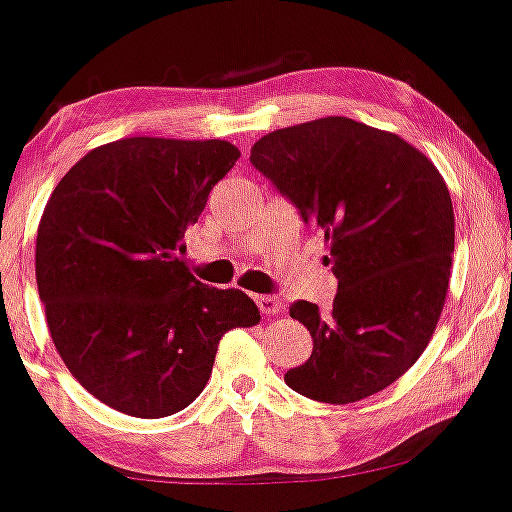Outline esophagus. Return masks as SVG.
Masks as SVG:
<instances>
[{
	"instance_id": "1",
	"label": "esophagus",
	"mask_w": 512,
	"mask_h": 512,
	"mask_svg": "<svg viewBox=\"0 0 512 512\" xmlns=\"http://www.w3.org/2000/svg\"><path fill=\"white\" fill-rule=\"evenodd\" d=\"M257 307H260L262 315H279V312L283 310L279 295H257Z\"/></svg>"
}]
</instances>
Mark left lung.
Segmentation results:
<instances>
[{"label": "left lung", "mask_w": 512, "mask_h": 512, "mask_svg": "<svg viewBox=\"0 0 512 512\" xmlns=\"http://www.w3.org/2000/svg\"><path fill=\"white\" fill-rule=\"evenodd\" d=\"M250 162L329 240V312L298 300L312 355L286 384L346 405L403 377L439 322L455 245L453 202L436 166L398 135L346 116L274 131Z\"/></svg>", "instance_id": "obj_1"}]
</instances>
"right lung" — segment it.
Instances as JSON below:
<instances>
[{
  "instance_id": "right-lung-1",
  "label": "right lung",
  "mask_w": 512,
  "mask_h": 512,
  "mask_svg": "<svg viewBox=\"0 0 512 512\" xmlns=\"http://www.w3.org/2000/svg\"><path fill=\"white\" fill-rule=\"evenodd\" d=\"M240 157L226 140L123 138L52 190L35 276L49 334L85 391L157 420L207 386L221 336L255 326L238 288H209L178 257L212 188Z\"/></svg>"
}]
</instances>
